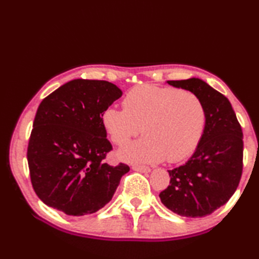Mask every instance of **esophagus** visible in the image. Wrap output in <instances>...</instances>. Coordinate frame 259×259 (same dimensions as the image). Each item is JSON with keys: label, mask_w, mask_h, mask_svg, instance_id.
<instances>
[{"label": "esophagus", "mask_w": 259, "mask_h": 259, "mask_svg": "<svg viewBox=\"0 0 259 259\" xmlns=\"http://www.w3.org/2000/svg\"><path fill=\"white\" fill-rule=\"evenodd\" d=\"M133 169L135 171H138V172H150L151 171V168L150 166H146V165H133Z\"/></svg>", "instance_id": "34e87169"}]
</instances>
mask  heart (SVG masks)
I'll list each match as a JSON object with an SVG mask.
<instances>
[{
    "mask_svg": "<svg viewBox=\"0 0 259 259\" xmlns=\"http://www.w3.org/2000/svg\"><path fill=\"white\" fill-rule=\"evenodd\" d=\"M109 138L124 145L140 133L144 137L121 148L119 155L134 162H179L196 150L205 125V108L198 96L171 87H135L123 108L109 106L102 115Z\"/></svg>",
    "mask_w": 259,
    "mask_h": 259,
    "instance_id": "1",
    "label": "heart"
}]
</instances>
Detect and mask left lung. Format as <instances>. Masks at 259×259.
<instances>
[{
    "instance_id": "obj_1",
    "label": "left lung",
    "mask_w": 259,
    "mask_h": 259,
    "mask_svg": "<svg viewBox=\"0 0 259 259\" xmlns=\"http://www.w3.org/2000/svg\"><path fill=\"white\" fill-rule=\"evenodd\" d=\"M166 83L202 100L205 125L190 160L168 170L170 185L160 193V199L179 216L204 217L224 205L238 188L242 175V129L230 100L207 82L192 77Z\"/></svg>"
}]
</instances>
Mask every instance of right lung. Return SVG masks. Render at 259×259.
Wrapping results in <instances>:
<instances>
[{
    "instance_id": "obj_1",
    "label": "right lung",
    "mask_w": 259,
    "mask_h": 259,
    "mask_svg": "<svg viewBox=\"0 0 259 259\" xmlns=\"http://www.w3.org/2000/svg\"><path fill=\"white\" fill-rule=\"evenodd\" d=\"M121 96L111 82L76 78L42 100L27 161L34 191L47 205L69 216H84L112 200L130 168L105 163L112 145L102 115Z\"/></svg>"
}]
</instances>
